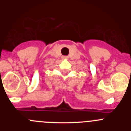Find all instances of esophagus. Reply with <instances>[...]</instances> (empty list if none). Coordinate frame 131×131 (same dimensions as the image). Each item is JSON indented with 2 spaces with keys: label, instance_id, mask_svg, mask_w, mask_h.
I'll use <instances>...</instances> for the list:
<instances>
[{
  "label": "esophagus",
  "instance_id": "esophagus-1",
  "mask_svg": "<svg viewBox=\"0 0 131 131\" xmlns=\"http://www.w3.org/2000/svg\"><path fill=\"white\" fill-rule=\"evenodd\" d=\"M65 58H66V57H65Z\"/></svg>",
  "mask_w": 131,
  "mask_h": 131
}]
</instances>
